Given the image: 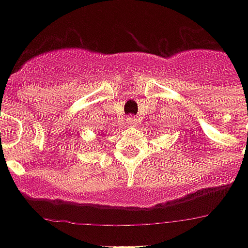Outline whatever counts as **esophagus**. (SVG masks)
<instances>
[{
  "instance_id": "obj_1",
  "label": "esophagus",
  "mask_w": 248,
  "mask_h": 248,
  "mask_svg": "<svg viewBox=\"0 0 248 248\" xmlns=\"http://www.w3.org/2000/svg\"><path fill=\"white\" fill-rule=\"evenodd\" d=\"M127 124L130 127H135L136 124H138V120H136L135 117H128L127 118Z\"/></svg>"
}]
</instances>
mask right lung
Listing matches in <instances>:
<instances>
[{
    "mask_svg": "<svg viewBox=\"0 0 248 248\" xmlns=\"http://www.w3.org/2000/svg\"><path fill=\"white\" fill-rule=\"evenodd\" d=\"M100 136H103V134H100ZM97 139H101V138H97Z\"/></svg>",
    "mask_w": 248,
    "mask_h": 248,
    "instance_id": "1",
    "label": "right lung"
}]
</instances>
